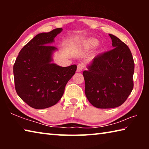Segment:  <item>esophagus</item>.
<instances>
[{
  "instance_id": "esophagus-1",
  "label": "esophagus",
  "mask_w": 149,
  "mask_h": 149,
  "mask_svg": "<svg viewBox=\"0 0 149 149\" xmlns=\"http://www.w3.org/2000/svg\"><path fill=\"white\" fill-rule=\"evenodd\" d=\"M85 68V64L84 63H80L77 65V72H81L84 68Z\"/></svg>"
}]
</instances>
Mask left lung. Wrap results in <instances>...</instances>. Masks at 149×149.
Segmentation results:
<instances>
[{"mask_svg":"<svg viewBox=\"0 0 149 149\" xmlns=\"http://www.w3.org/2000/svg\"><path fill=\"white\" fill-rule=\"evenodd\" d=\"M113 49L99 54L83 72L88 100L98 108L122 105L133 88L135 64L127 45L109 34Z\"/></svg>","mask_w":149,"mask_h":149,"instance_id":"1","label":"left lung"}]
</instances>
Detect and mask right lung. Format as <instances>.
<instances>
[{
    "label": "right lung",
    "instance_id": "add662e5",
    "mask_svg": "<svg viewBox=\"0 0 149 149\" xmlns=\"http://www.w3.org/2000/svg\"><path fill=\"white\" fill-rule=\"evenodd\" d=\"M62 31L56 28L37 35L20 50L14 64L17 94L35 109L56 104L77 70L75 64L61 67L51 62L52 54L57 49L50 44Z\"/></svg>",
    "mask_w": 149,
    "mask_h": 149
}]
</instances>
